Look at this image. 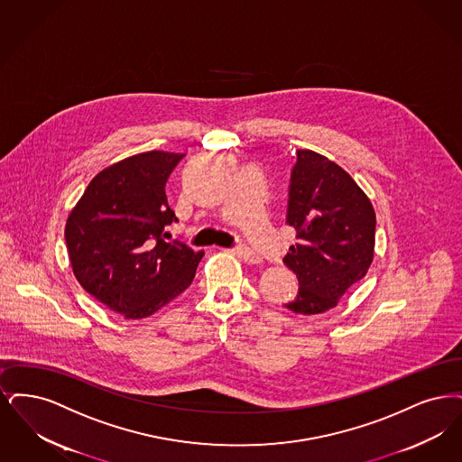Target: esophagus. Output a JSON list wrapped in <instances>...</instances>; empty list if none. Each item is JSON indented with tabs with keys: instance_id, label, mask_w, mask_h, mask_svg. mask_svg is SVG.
<instances>
[{
	"instance_id": "1",
	"label": "esophagus",
	"mask_w": 462,
	"mask_h": 462,
	"mask_svg": "<svg viewBox=\"0 0 462 462\" xmlns=\"http://www.w3.org/2000/svg\"><path fill=\"white\" fill-rule=\"evenodd\" d=\"M235 252L240 255L243 261L250 262V263H261V257L248 246H238V248H235Z\"/></svg>"
}]
</instances>
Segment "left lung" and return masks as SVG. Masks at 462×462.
I'll return each instance as SVG.
<instances>
[{
  "label": "left lung",
  "mask_w": 462,
  "mask_h": 462,
  "mask_svg": "<svg viewBox=\"0 0 462 462\" xmlns=\"http://www.w3.org/2000/svg\"><path fill=\"white\" fill-rule=\"evenodd\" d=\"M286 224L297 229L299 241L282 262L300 288L284 307L303 316L322 314L367 274L374 257V208L338 163L312 150H297Z\"/></svg>",
  "instance_id": "left-lung-1"
}]
</instances>
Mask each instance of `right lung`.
Returning <instances> with one entry per match:
<instances>
[{
    "instance_id": "obj_1",
    "label": "right lung",
    "mask_w": 462,
    "mask_h": 462,
    "mask_svg": "<svg viewBox=\"0 0 462 462\" xmlns=\"http://www.w3.org/2000/svg\"><path fill=\"white\" fill-rule=\"evenodd\" d=\"M182 153L144 152L98 172L65 224L80 286L125 319H143L180 295L203 252L163 240L178 222L165 182Z\"/></svg>"
}]
</instances>
